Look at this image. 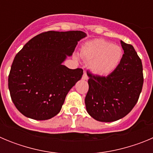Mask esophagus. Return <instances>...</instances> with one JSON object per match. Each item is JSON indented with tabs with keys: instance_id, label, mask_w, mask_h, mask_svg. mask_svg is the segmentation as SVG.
Listing matches in <instances>:
<instances>
[{
	"instance_id": "esophagus-1",
	"label": "esophagus",
	"mask_w": 153,
	"mask_h": 153,
	"mask_svg": "<svg viewBox=\"0 0 153 153\" xmlns=\"http://www.w3.org/2000/svg\"><path fill=\"white\" fill-rule=\"evenodd\" d=\"M82 78H83V79H86H86H88V76H87V74H86V73H85L84 72V74H83V77H82Z\"/></svg>"
}]
</instances>
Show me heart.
Returning a JSON list of instances; mask_svg holds the SVG:
<instances>
[{
    "label": "heart",
    "mask_w": 153,
    "mask_h": 153,
    "mask_svg": "<svg viewBox=\"0 0 153 153\" xmlns=\"http://www.w3.org/2000/svg\"><path fill=\"white\" fill-rule=\"evenodd\" d=\"M81 54L90 62L92 72L98 76H107L118 67L123 51L121 47L102 39L87 42L82 47Z\"/></svg>",
    "instance_id": "heart-1"
}]
</instances>
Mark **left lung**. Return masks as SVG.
Listing matches in <instances>:
<instances>
[{
  "mask_svg": "<svg viewBox=\"0 0 153 153\" xmlns=\"http://www.w3.org/2000/svg\"><path fill=\"white\" fill-rule=\"evenodd\" d=\"M122 60L106 76L87 74L89 90L85 98L87 113L97 121L113 122L123 118L134 107L143 89L141 59L131 44L120 41Z\"/></svg>",
  "mask_w": 153,
  "mask_h": 153,
  "instance_id": "8db88e82",
  "label": "left lung"
}]
</instances>
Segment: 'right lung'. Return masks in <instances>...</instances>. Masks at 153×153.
Returning <instances> with one entry per match:
<instances>
[{
    "instance_id": "add662e5",
    "label": "right lung",
    "mask_w": 153,
    "mask_h": 153,
    "mask_svg": "<svg viewBox=\"0 0 153 153\" xmlns=\"http://www.w3.org/2000/svg\"><path fill=\"white\" fill-rule=\"evenodd\" d=\"M85 36L79 30L47 31L33 37L17 53L8 76V88L23 115L46 120L60 113L67 94L83 74V69L71 70L62 63Z\"/></svg>"
}]
</instances>
